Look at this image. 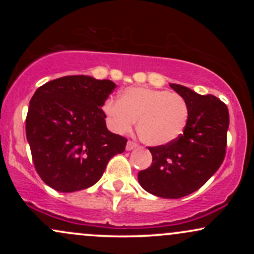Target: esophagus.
I'll return each mask as SVG.
<instances>
[{
  "label": "esophagus",
  "instance_id": "1",
  "mask_svg": "<svg viewBox=\"0 0 254 254\" xmlns=\"http://www.w3.org/2000/svg\"><path fill=\"white\" fill-rule=\"evenodd\" d=\"M137 145H138V144H137L136 142L129 141V142H127V150H132L133 148L137 147Z\"/></svg>",
  "mask_w": 254,
  "mask_h": 254
}]
</instances>
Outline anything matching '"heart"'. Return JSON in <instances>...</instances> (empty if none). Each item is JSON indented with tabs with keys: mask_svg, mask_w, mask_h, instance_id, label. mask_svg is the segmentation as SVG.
<instances>
[{
	"mask_svg": "<svg viewBox=\"0 0 254 254\" xmlns=\"http://www.w3.org/2000/svg\"><path fill=\"white\" fill-rule=\"evenodd\" d=\"M110 127L118 133L129 132L137 121L142 141L164 145L177 139L189 121V106L177 93L151 88H127L119 100L104 104Z\"/></svg>",
	"mask_w": 254,
	"mask_h": 254,
	"instance_id": "1",
	"label": "heart"
}]
</instances>
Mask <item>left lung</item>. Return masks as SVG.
I'll use <instances>...</instances> for the list:
<instances>
[{
	"instance_id": "8db88e82",
	"label": "left lung",
	"mask_w": 254,
	"mask_h": 254,
	"mask_svg": "<svg viewBox=\"0 0 254 254\" xmlns=\"http://www.w3.org/2000/svg\"><path fill=\"white\" fill-rule=\"evenodd\" d=\"M171 88L188 104V125L171 143L148 147L153 162L139 171L138 182L154 196L176 199L202 188L222 165L229 112L227 105L214 95L197 94L176 83Z\"/></svg>"
}]
</instances>
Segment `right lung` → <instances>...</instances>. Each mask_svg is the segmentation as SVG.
I'll use <instances>...</instances> for the list:
<instances>
[{"label": "right lung", "instance_id": "right-lung-1", "mask_svg": "<svg viewBox=\"0 0 254 254\" xmlns=\"http://www.w3.org/2000/svg\"><path fill=\"white\" fill-rule=\"evenodd\" d=\"M116 88L110 80L86 75L46 82L32 97L26 136L37 173L60 192L90 188L127 139L106 127L101 107Z\"/></svg>", "mask_w": 254, "mask_h": 254}]
</instances>
